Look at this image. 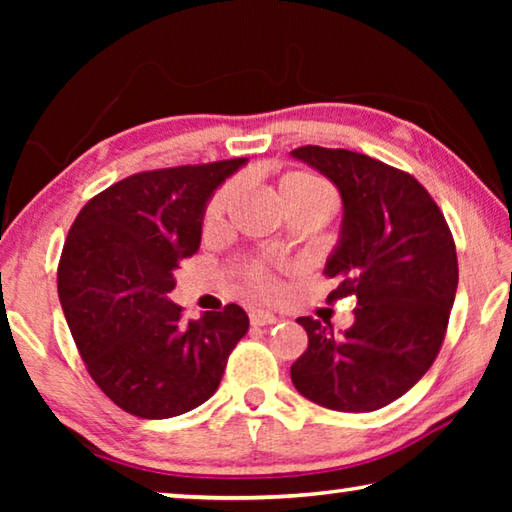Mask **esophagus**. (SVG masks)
I'll return each mask as SVG.
<instances>
[{
	"mask_svg": "<svg viewBox=\"0 0 512 512\" xmlns=\"http://www.w3.org/2000/svg\"><path fill=\"white\" fill-rule=\"evenodd\" d=\"M275 314H271V311H264V309H253L250 311V325L253 327H266V325H275L277 323Z\"/></svg>",
	"mask_w": 512,
	"mask_h": 512,
	"instance_id": "esophagus-1",
	"label": "esophagus"
}]
</instances>
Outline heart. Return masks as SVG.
<instances>
[{
	"instance_id": "obj_1",
	"label": "heart",
	"mask_w": 512,
	"mask_h": 512,
	"mask_svg": "<svg viewBox=\"0 0 512 512\" xmlns=\"http://www.w3.org/2000/svg\"><path fill=\"white\" fill-rule=\"evenodd\" d=\"M235 196V187L225 185L207 205L205 210V228H216L223 221V214L228 210V205ZM275 198L280 203L282 212H316V214H327L332 210V189H329L323 180L311 176V173L302 171H291L284 173V176L277 180L275 187Z\"/></svg>"
}]
</instances>
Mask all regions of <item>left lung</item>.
Listing matches in <instances>:
<instances>
[{
    "mask_svg": "<svg viewBox=\"0 0 512 512\" xmlns=\"http://www.w3.org/2000/svg\"><path fill=\"white\" fill-rule=\"evenodd\" d=\"M291 158L323 173L341 196L339 241L325 262L336 289L327 300H357L341 334L298 318L309 345L291 381L325 409L377 411L418 384L443 345L458 287L452 232L409 173L323 146H300Z\"/></svg>",
    "mask_w": 512,
    "mask_h": 512,
    "instance_id": "obj_1",
    "label": "left lung"
}]
</instances>
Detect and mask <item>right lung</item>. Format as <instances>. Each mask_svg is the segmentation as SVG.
<instances>
[{
  "instance_id": "add662e5",
  "label": "right lung",
  "mask_w": 512,
  "mask_h": 512,
  "mask_svg": "<svg viewBox=\"0 0 512 512\" xmlns=\"http://www.w3.org/2000/svg\"><path fill=\"white\" fill-rule=\"evenodd\" d=\"M248 158L144 171L94 196L58 264V298L92 379L146 420L210 400L248 332L239 305L183 323L169 293L180 259L201 246L207 203Z\"/></svg>"
}]
</instances>
